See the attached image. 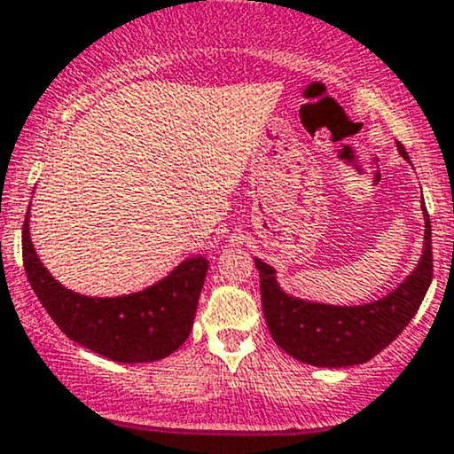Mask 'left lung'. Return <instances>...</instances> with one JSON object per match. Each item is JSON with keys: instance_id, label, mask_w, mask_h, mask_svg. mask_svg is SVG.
Instances as JSON below:
<instances>
[{"instance_id": "left-lung-1", "label": "left lung", "mask_w": 454, "mask_h": 454, "mask_svg": "<svg viewBox=\"0 0 454 454\" xmlns=\"http://www.w3.org/2000/svg\"><path fill=\"white\" fill-rule=\"evenodd\" d=\"M400 155L409 161L404 146ZM424 212V249L418 266L389 295L363 306L306 301L279 288L275 269L255 258L262 310L275 343L297 361L315 367H349L372 361L409 325L433 282L431 218Z\"/></svg>"}]
</instances>
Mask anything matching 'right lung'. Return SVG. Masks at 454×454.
<instances>
[{"mask_svg":"<svg viewBox=\"0 0 454 454\" xmlns=\"http://www.w3.org/2000/svg\"><path fill=\"white\" fill-rule=\"evenodd\" d=\"M30 212L23 221L27 282L54 324L82 348L115 363H153L170 356L192 332L209 262L194 255L153 286L122 297H87L56 282L30 240Z\"/></svg>","mask_w":454,"mask_h":454,"instance_id":"1","label":"right lung"}]
</instances>
